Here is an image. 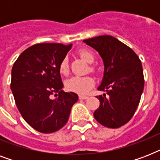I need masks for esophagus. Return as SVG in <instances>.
<instances>
[{"instance_id": "obj_1", "label": "esophagus", "mask_w": 160, "mask_h": 160, "mask_svg": "<svg viewBox=\"0 0 160 160\" xmlns=\"http://www.w3.org/2000/svg\"><path fill=\"white\" fill-rule=\"evenodd\" d=\"M79 99H80V100H86V99H88V96H86V95H79Z\"/></svg>"}]
</instances>
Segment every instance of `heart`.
I'll return each mask as SVG.
<instances>
[{"label": "heart", "mask_w": 160, "mask_h": 160, "mask_svg": "<svg viewBox=\"0 0 160 160\" xmlns=\"http://www.w3.org/2000/svg\"><path fill=\"white\" fill-rule=\"evenodd\" d=\"M78 54L83 60L87 63H90V64L92 63L95 60V55H94L92 51H89V50L82 49V50H80L78 51ZM59 70L62 75H67L69 73V64H68L67 58H64L61 60V62L60 63V66H59ZM90 70L91 72L95 71V68L93 66H90ZM65 85H66L67 90H70V91L78 93L80 95H85L94 87L95 80L90 76H83V77L74 76L66 81Z\"/></svg>", "instance_id": "b5f03b06"}]
</instances>
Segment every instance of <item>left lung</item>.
<instances>
[{"instance_id":"1","label":"left lung","mask_w":160,"mask_h":160,"mask_svg":"<svg viewBox=\"0 0 160 160\" xmlns=\"http://www.w3.org/2000/svg\"><path fill=\"white\" fill-rule=\"evenodd\" d=\"M100 54L104 75L98 90L100 107L94 117L107 128H119L131 119L140 101L144 85L141 61L131 48L111 36L84 40Z\"/></svg>"}]
</instances>
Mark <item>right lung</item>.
<instances>
[{"instance_id": "add662e5", "label": "right lung", "mask_w": 160, "mask_h": 160, "mask_svg": "<svg viewBox=\"0 0 160 160\" xmlns=\"http://www.w3.org/2000/svg\"><path fill=\"white\" fill-rule=\"evenodd\" d=\"M72 44H36L20 55L11 70V89L21 116L37 131L49 134L68 121L77 102L74 92L63 91L60 63ZM55 94V99L50 96Z\"/></svg>"}]
</instances>
